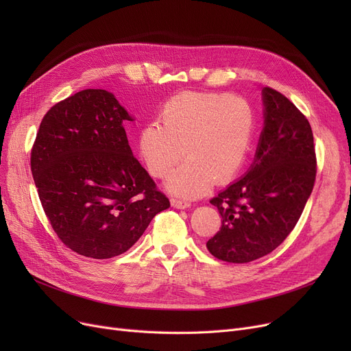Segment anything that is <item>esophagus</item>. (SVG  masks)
<instances>
[{
  "mask_svg": "<svg viewBox=\"0 0 351 351\" xmlns=\"http://www.w3.org/2000/svg\"><path fill=\"white\" fill-rule=\"evenodd\" d=\"M171 204L173 208H178V209H186V208H191V205H192L189 200H183V199H178V197H172Z\"/></svg>",
  "mask_w": 351,
  "mask_h": 351,
  "instance_id": "1",
  "label": "esophagus"
}]
</instances>
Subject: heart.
Wrapping results in <instances>:
<instances>
[{
  "mask_svg": "<svg viewBox=\"0 0 351 351\" xmlns=\"http://www.w3.org/2000/svg\"><path fill=\"white\" fill-rule=\"evenodd\" d=\"M256 132V112L242 97L215 92H180L166 101L158 122L139 132V154L146 169L168 178L186 154L168 186L183 196L205 193L215 179L230 182L249 156Z\"/></svg>",
  "mask_w": 351,
  "mask_h": 351,
  "instance_id": "1",
  "label": "heart"
}]
</instances>
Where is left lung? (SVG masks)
Instances as JSON below:
<instances>
[{
    "mask_svg": "<svg viewBox=\"0 0 351 351\" xmlns=\"http://www.w3.org/2000/svg\"><path fill=\"white\" fill-rule=\"evenodd\" d=\"M265 128L249 172L210 199L222 226L208 241L219 261L249 263L278 247L300 219L317 160L307 118L279 90L263 88Z\"/></svg>",
    "mask_w": 351,
    "mask_h": 351,
    "instance_id": "1",
    "label": "left lung"
}]
</instances>
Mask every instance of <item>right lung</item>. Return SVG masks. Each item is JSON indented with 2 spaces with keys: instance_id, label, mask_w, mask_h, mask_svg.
I'll return each mask as SVG.
<instances>
[{
  "instance_id": "1",
  "label": "right lung",
  "mask_w": 351,
  "mask_h": 351,
  "mask_svg": "<svg viewBox=\"0 0 351 351\" xmlns=\"http://www.w3.org/2000/svg\"><path fill=\"white\" fill-rule=\"evenodd\" d=\"M132 121L105 89H84L44 115L31 172L49 223L81 256L125 253L171 206L138 159L123 128Z\"/></svg>"
}]
</instances>
